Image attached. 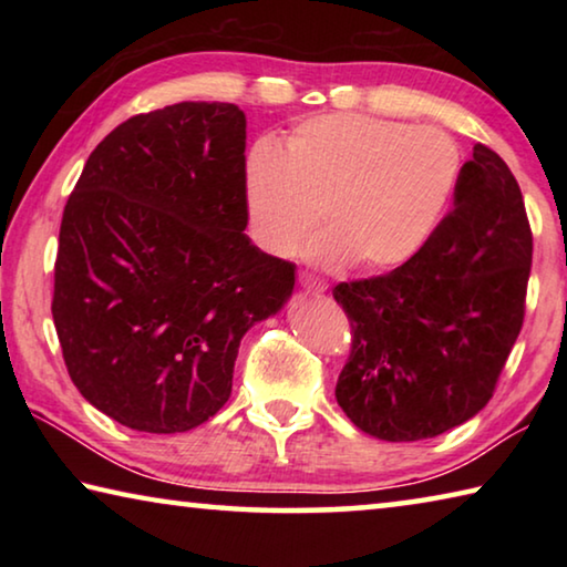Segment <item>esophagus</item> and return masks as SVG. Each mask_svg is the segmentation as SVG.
<instances>
[{
	"mask_svg": "<svg viewBox=\"0 0 567 567\" xmlns=\"http://www.w3.org/2000/svg\"><path fill=\"white\" fill-rule=\"evenodd\" d=\"M300 282L310 292H324V290H328V285H324V280H320V277H315L310 272H300Z\"/></svg>",
	"mask_w": 567,
	"mask_h": 567,
	"instance_id": "esophagus-1",
	"label": "esophagus"
}]
</instances>
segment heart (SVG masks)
Returning <instances> with one entry per match:
<instances>
[{
  "instance_id": "1",
  "label": "heart",
  "mask_w": 567,
  "mask_h": 567,
  "mask_svg": "<svg viewBox=\"0 0 567 567\" xmlns=\"http://www.w3.org/2000/svg\"><path fill=\"white\" fill-rule=\"evenodd\" d=\"M463 152L447 132L368 114H320L280 150L255 142L245 159V205L255 243L292 252L318 225L320 262L385 272L412 260L447 215Z\"/></svg>"
}]
</instances>
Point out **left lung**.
I'll list each match as a JSON object with an SVG mask.
<instances>
[{
    "label": "left lung",
    "instance_id": "8db88e82",
    "mask_svg": "<svg viewBox=\"0 0 567 567\" xmlns=\"http://www.w3.org/2000/svg\"><path fill=\"white\" fill-rule=\"evenodd\" d=\"M533 233L497 152L473 147L453 209L427 245L388 275L334 285L352 328L334 398L390 443L435 437L477 415L525 318Z\"/></svg>",
    "mask_w": 567,
    "mask_h": 567
}]
</instances>
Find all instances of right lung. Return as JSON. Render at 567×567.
Listing matches in <instances>:
<instances>
[{
	"mask_svg": "<svg viewBox=\"0 0 567 567\" xmlns=\"http://www.w3.org/2000/svg\"><path fill=\"white\" fill-rule=\"evenodd\" d=\"M245 112L179 102L104 137L64 205L52 318L76 390L140 433L203 425L295 287L245 235Z\"/></svg>",
	"mask_w": 567,
	"mask_h": 567,
	"instance_id": "1",
	"label": "right lung"
}]
</instances>
